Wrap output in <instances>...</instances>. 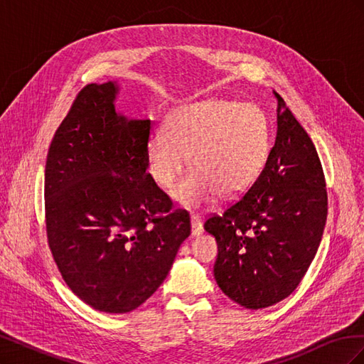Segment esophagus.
Instances as JSON below:
<instances>
[{
	"instance_id": "1",
	"label": "esophagus",
	"mask_w": 364,
	"mask_h": 364,
	"mask_svg": "<svg viewBox=\"0 0 364 364\" xmlns=\"http://www.w3.org/2000/svg\"><path fill=\"white\" fill-rule=\"evenodd\" d=\"M203 232V225L199 215H191V234L193 237H199Z\"/></svg>"
}]
</instances>
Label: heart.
Masks as SVG:
<instances>
[{"label": "heart", "mask_w": 364, "mask_h": 364, "mask_svg": "<svg viewBox=\"0 0 364 364\" xmlns=\"http://www.w3.org/2000/svg\"><path fill=\"white\" fill-rule=\"evenodd\" d=\"M164 132L147 141V168L156 185L168 190L188 158L191 173L171 191L185 208L213 203L218 194L230 199L246 191L267 159L269 121L253 103L211 98L183 105L165 119Z\"/></svg>", "instance_id": "1"}]
</instances>
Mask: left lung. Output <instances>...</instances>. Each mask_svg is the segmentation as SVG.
<instances>
[{"label": "left lung", "mask_w": 364, "mask_h": 364, "mask_svg": "<svg viewBox=\"0 0 364 364\" xmlns=\"http://www.w3.org/2000/svg\"><path fill=\"white\" fill-rule=\"evenodd\" d=\"M277 139L250 188L205 230L218 246L214 278L249 310L291 294L310 267L323 235L326 186L316 147L279 94Z\"/></svg>", "instance_id": "obj_1"}]
</instances>
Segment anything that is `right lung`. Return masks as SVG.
<instances>
[{"label":"right lung","instance_id":"obj_1","mask_svg":"<svg viewBox=\"0 0 364 364\" xmlns=\"http://www.w3.org/2000/svg\"><path fill=\"white\" fill-rule=\"evenodd\" d=\"M119 85L91 83L54 134L46 165L51 253L75 296L94 310L123 314L167 278L190 215L147 173L151 121L115 109Z\"/></svg>","mask_w":364,"mask_h":364}]
</instances>
